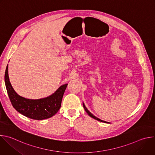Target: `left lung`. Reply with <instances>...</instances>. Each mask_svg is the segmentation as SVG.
Returning <instances> with one entry per match:
<instances>
[{"instance_id":"1","label":"left lung","mask_w":155,"mask_h":155,"mask_svg":"<svg viewBox=\"0 0 155 155\" xmlns=\"http://www.w3.org/2000/svg\"><path fill=\"white\" fill-rule=\"evenodd\" d=\"M83 107H84V110H85V111L86 112V113L89 115L91 117H92L93 118H94V119H96V120H98V121H101V122H104V123H108V122H107V121H103V120H101V119H99L98 118H97V117H96L94 115H93L90 112H89V110H87V109L86 108V107H85V105H84V104H83Z\"/></svg>"}]
</instances>
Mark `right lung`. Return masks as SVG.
<instances>
[{"label": "right lung", "mask_w": 155, "mask_h": 155, "mask_svg": "<svg viewBox=\"0 0 155 155\" xmlns=\"http://www.w3.org/2000/svg\"><path fill=\"white\" fill-rule=\"evenodd\" d=\"M7 93L13 107L18 112L29 118L41 120L54 115L59 110L62 99L68 84L60 86L49 97L40 99H29L19 96L13 90L8 77V65L5 73Z\"/></svg>", "instance_id": "1"}]
</instances>
